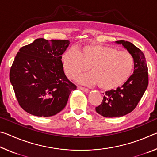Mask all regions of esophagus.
Returning a JSON list of instances; mask_svg holds the SVG:
<instances>
[{"label":"esophagus","mask_w":157,"mask_h":157,"mask_svg":"<svg viewBox=\"0 0 157 157\" xmlns=\"http://www.w3.org/2000/svg\"><path fill=\"white\" fill-rule=\"evenodd\" d=\"M78 89H79V90H82V91H84V92H86V93H88L89 91V90L88 89H86V88H84V87H82V86H78Z\"/></svg>","instance_id":"1"}]
</instances>
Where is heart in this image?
<instances>
[{
    "instance_id": "heart-1",
    "label": "heart",
    "mask_w": 157,
    "mask_h": 157,
    "mask_svg": "<svg viewBox=\"0 0 157 157\" xmlns=\"http://www.w3.org/2000/svg\"><path fill=\"white\" fill-rule=\"evenodd\" d=\"M66 75L72 78L88 70L91 73L75 78L79 83L98 84L100 89L110 90L120 86L131 75L134 61L129 52L118 51L113 47L102 45H86L78 50L68 49L62 55Z\"/></svg>"
}]
</instances>
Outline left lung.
<instances>
[{"mask_svg":"<svg viewBox=\"0 0 157 157\" xmlns=\"http://www.w3.org/2000/svg\"><path fill=\"white\" fill-rule=\"evenodd\" d=\"M116 44H121L132 55L134 73L121 87L105 92L102 104L95 108V111L106 118L121 117L132 112L148 85L147 66L143 52L129 41L121 40Z\"/></svg>","mask_w":157,"mask_h":157,"instance_id":"8db88e82","label":"left lung"}]
</instances>
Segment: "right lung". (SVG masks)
Here are the masks:
<instances>
[{"label":"right lung","instance_id":"1","mask_svg":"<svg viewBox=\"0 0 157 157\" xmlns=\"http://www.w3.org/2000/svg\"><path fill=\"white\" fill-rule=\"evenodd\" d=\"M69 44L68 40L37 39L16 55L10 80L26 112L49 117L66 107L71 92L77 89L66 78L62 62Z\"/></svg>","mask_w":157,"mask_h":157}]
</instances>
